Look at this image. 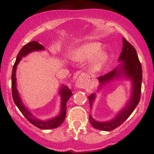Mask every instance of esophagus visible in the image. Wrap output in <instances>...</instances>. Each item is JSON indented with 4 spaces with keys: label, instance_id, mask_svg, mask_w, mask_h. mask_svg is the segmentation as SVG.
<instances>
[{
    "label": "esophagus",
    "instance_id": "1",
    "mask_svg": "<svg viewBox=\"0 0 154 154\" xmlns=\"http://www.w3.org/2000/svg\"><path fill=\"white\" fill-rule=\"evenodd\" d=\"M85 76V75H84ZM86 87V84L85 82L83 77H79L77 79V82L75 83V88H85Z\"/></svg>",
    "mask_w": 154,
    "mask_h": 154
}]
</instances>
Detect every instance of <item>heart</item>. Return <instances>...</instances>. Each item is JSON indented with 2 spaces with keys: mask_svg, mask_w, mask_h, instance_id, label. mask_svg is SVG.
Segmentation results:
<instances>
[{
  "mask_svg": "<svg viewBox=\"0 0 154 154\" xmlns=\"http://www.w3.org/2000/svg\"><path fill=\"white\" fill-rule=\"evenodd\" d=\"M101 49V44L98 42H91L81 45L72 51V59L77 61H83L91 59L90 67L93 72L99 71L107 62L109 55L105 51H99Z\"/></svg>",
  "mask_w": 154,
  "mask_h": 154,
  "instance_id": "b5f03b06",
  "label": "heart"
}]
</instances>
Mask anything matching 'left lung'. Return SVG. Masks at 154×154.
Segmentation results:
<instances>
[{"label": "left lung", "instance_id": "1", "mask_svg": "<svg viewBox=\"0 0 154 154\" xmlns=\"http://www.w3.org/2000/svg\"><path fill=\"white\" fill-rule=\"evenodd\" d=\"M122 41V51L118 59V61L120 62L119 64L111 72L98 77V81L100 82L99 89H101L103 85L114 79L124 78L127 80H130L131 82V95L130 99L125 104V107L122 108L112 119L109 121L98 122L90 115V122L93 128L103 131H111L120 126L131 115L140 98L142 66L140 63L135 48L128 43L125 38H123ZM95 98L96 95L95 93H93L88 97L91 109H92V106L95 101Z\"/></svg>", "mask_w": 154, "mask_h": 154}]
</instances>
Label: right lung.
Listing matches in <instances>:
<instances>
[{
  "label": "right lung",
  "instance_id": "add662e5",
  "mask_svg": "<svg viewBox=\"0 0 154 154\" xmlns=\"http://www.w3.org/2000/svg\"><path fill=\"white\" fill-rule=\"evenodd\" d=\"M44 50H45V47L37 41H32L22 47V48L21 49L17 55L16 62L13 66L11 75V88L14 102L23 115L25 116L26 119H27L29 122L37 128L43 129V130H49V129L58 128L64 121L65 117H66V103L71 95H72V91H70V89H69L67 86L62 85L59 91L60 96H61V110H60L59 114L54 118H51V119L46 120H41L35 117L30 111L28 110L27 108L24 105L22 98L19 94L18 90H17V78H16V71H17V65L20 62L22 58L25 57L28 54L32 52H34V51H41Z\"/></svg>",
  "mask_w": 154,
  "mask_h": 154
}]
</instances>
